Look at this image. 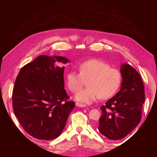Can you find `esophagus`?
<instances>
[{
  "instance_id": "1",
  "label": "esophagus",
  "mask_w": 157,
  "mask_h": 157,
  "mask_svg": "<svg viewBox=\"0 0 157 157\" xmlns=\"http://www.w3.org/2000/svg\"><path fill=\"white\" fill-rule=\"evenodd\" d=\"M76 105L78 107H86V105L85 104H82V103H76Z\"/></svg>"
}]
</instances>
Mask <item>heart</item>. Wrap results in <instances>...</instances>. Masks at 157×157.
I'll use <instances>...</instances> for the list:
<instances>
[{"label":"heart","mask_w":157,"mask_h":157,"mask_svg":"<svg viewBox=\"0 0 157 157\" xmlns=\"http://www.w3.org/2000/svg\"><path fill=\"white\" fill-rule=\"evenodd\" d=\"M80 73L71 71L66 75V83L71 92H75L88 79V87L78 90L75 98L78 101L92 104L99 97L109 98L120 86L122 76L120 71L99 59L85 61L78 66Z\"/></svg>","instance_id":"1"}]
</instances>
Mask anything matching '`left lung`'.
<instances>
[{
    "label": "left lung",
    "mask_w": 157,
    "mask_h": 157,
    "mask_svg": "<svg viewBox=\"0 0 157 157\" xmlns=\"http://www.w3.org/2000/svg\"><path fill=\"white\" fill-rule=\"evenodd\" d=\"M120 91L101 107L98 130L111 140L124 138L139 124L145 102L144 85L137 71L128 63L121 65Z\"/></svg>",
    "instance_id": "1"
}]
</instances>
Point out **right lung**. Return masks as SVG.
I'll list each match as a JSON object with an SVG mask.
<instances>
[{
	"mask_svg": "<svg viewBox=\"0 0 157 157\" xmlns=\"http://www.w3.org/2000/svg\"><path fill=\"white\" fill-rule=\"evenodd\" d=\"M62 56H40L21 69L12 93L14 114L35 138L54 140L60 136L75 106L64 89ZM64 102H63V101Z\"/></svg>",
	"mask_w": 157,
	"mask_h": 157,
	"instance_id": "add662e5",
	"label": "right lung"
}]
</instances>
